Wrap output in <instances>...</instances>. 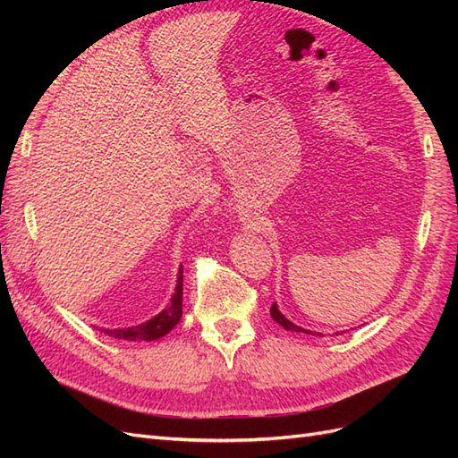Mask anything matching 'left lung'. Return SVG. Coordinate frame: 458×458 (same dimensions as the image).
<instances>
[{
	"mask_svg": "<svg viewBox=\"0 0 458 458\" xmlns=\"http://www.w3.org/2000/svg\"><path fill=\"white\" fill-rule=\"evenodd\" d=\"M271 317L275 318L276 323H279L283 328H286V330H293V332H301V335H313V330H308V328H303V327H298V325H294L293 321H288V318L279 311V308H276V303H273L271 306ZM338 335V332H336Z\"/></svg>",
	"mask_w": 458,
	"mask_h": 458,
	"instance_id": "left-lung-1",
	"label": "left lung"
}]
</instances>
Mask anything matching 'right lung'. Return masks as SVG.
Returning a JSON list of instances; mask_svg holds the SVG:
<instances>
[{
  "instance_id": "add662e5",
  "label": "right lung",
  "mask_w": 458,
  "mask_h": 458,
  "mask_svg": "<svg viewBox=\"0 0 458 458\" xmlns=\"http://www.w3.org/2000/svg\"><path fill=\"white\" fill-rule=\"evenodd\" d=\"M182 303H183V266H179L175 293H174L168 306H165L158 315H155L152 318H148V321L140 323V325L123 327V328H103V332L113 338L130 340V342L158 340V338L168 335V332L179 323V318H182V313H183Z\"/></svg>"
}]
</instances>
